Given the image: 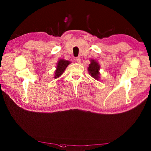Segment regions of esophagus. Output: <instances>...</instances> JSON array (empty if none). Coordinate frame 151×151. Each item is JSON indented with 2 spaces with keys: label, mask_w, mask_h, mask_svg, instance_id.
<instances>
[{
  "label": "esophagus",
  "mask_w": 151,
  "mask_h": 151,
  "mask_svg": "<svg viewBox=\"0 0 151 151\" xmlns=\"http://www.w3.org/2000/svg\"><path fill=\"white\" fill-rule=\"evenodd\" d=\"M76 62L77 63H81V58H76Z\"/></svg>",
  "instance_id": "34e87169"
}]
</instances>
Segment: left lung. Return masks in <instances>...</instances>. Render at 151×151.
I'll list each match as a JSON object with an SVG mask.
<instances>
[{"label":"left lung","instance_id":"8db88e82","mask_svg":"<svg viewBox=\"0 0 151 151\" xmlns=\"http://www.w3.org/2000/svg\"><path fill=\"white\" fill-rule=\"evenodd\" d=\"M90 64H89V67H88V71L93 78L95 80L100 79V65L99 63L94 59H91Z\"/></svg>","mask_w":151,"mask_h":151}]
</instances>
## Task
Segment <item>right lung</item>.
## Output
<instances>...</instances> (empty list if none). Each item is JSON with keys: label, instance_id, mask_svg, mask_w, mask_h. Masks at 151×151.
Listing matches in <instances>:
<instances>
[{"label": "right lung", "instance_id": "right-lung-1", "mask_svg": "<svg viewBox=\"0 0 151 151\" xmlns=\"http://www.w3.org/2000/svg\"><path fill=\"white\" fill-rule=\"evenodd\" d=\"M70 63V61L68 60H65L64 59H60L58 61L56 67V70L54 71V78L56 79L58 78H59L60 76L62 75L63 73L64 70L67 68V67L68 66L69 64Z\"/></svg>", "mask_w": 151, "mask_h": 151}]
</instances>
